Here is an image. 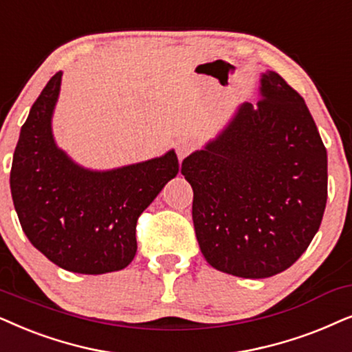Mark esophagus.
<instances>
[{
  "instance_id": "34e87169",
  "label": "esophagus",
  "mask_w": 352,
  "mask_h": 352,
  "mask_svg": "<svg viewBox=\"0 0 352 352\" xmlns=\"http://www.w3.org/2000/svg\"><path fill=\"white\" fill-rule=\"evenodd\" d=\"M196 148V143L193 140H180L179 143H177V156H179L180 161H184V159L188 156V154L193 151Z\"/></svg>"
}]
</instances>
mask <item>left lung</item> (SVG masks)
Listing matches in <instances>:
<instances>
[{"instance_id":"8db88e82","label":"left lung","mask_w":352,"mask_h":352,"mask_svg":"<svg viewBox=\"0 0 352 352\" xmlns=\"http://www.w3.org/2000/svg\"><path fill=\"white\" fill-rule=\"evenodd\" d=\"M193 223L214 269L267 278L296 262L327 204V149L302 96L277 72L261 78L217 138L182 162Z\"/></svg>"}]
</instances>
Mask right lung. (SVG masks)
<instances>
[{"instance_id":"add662e5","label":"right lung","mask_w":352,"mask_h":352,"mask_svg":"<svg viewBox=\"0 0 352 352\" xmlns=\"http://www.w3.org/2000/svg\"><path fill=\"white\" fill-rule=\"evenodd\" d=\"M60 77L46 83L21 129L11 167L14 208L32 245L60 269L122 270L137 254L138 217L179 173V159L168 151L107 172L74 164L51 133Z\"/></svg>"}]
</instances>
